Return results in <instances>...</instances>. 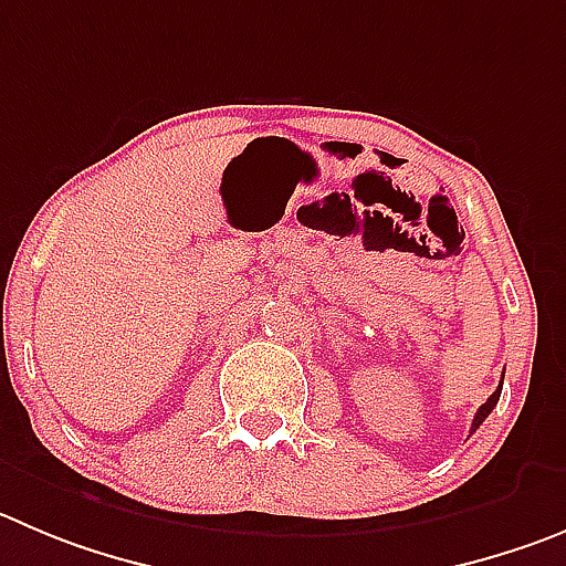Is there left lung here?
I'll return each instance as SVG.
<instances>
[{"label": "left lung", "mask_w": 566, "mask_h": 566, "mask_svg": "<svg viewBox=\"0 0 566 566\" xmlns=\"http://www.w3.org/2000/svg\"><path fill=\"white\" fill-rule=\"evenodd\" d=\"M500 390H503V382H500V388H497V390H494V394H491V396H489V399H485V402H483V405H480L478 416H474V421H472V432H474V430H478V427H480V424H483V421H485V419H489V413H491V410L497 408V402H500Z\"/></svg>", "instance_id": "obj_1"}]
</instances>
